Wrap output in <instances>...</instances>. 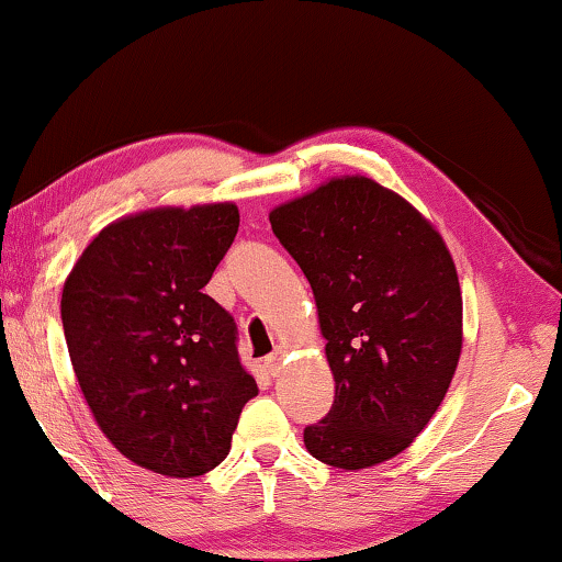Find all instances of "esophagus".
<instances>
[{
	"instance_id": "esophagus-1",
	"label": "esophagus",
	"mask_w": 562,
	"mask_h": 562,
	"mask_svg": "<svg viewBox=\"0 0 562 562\" xmlns=\"http://www.w3.org/2000/svg\"><path fill=\"white\" fill-rule=\"evenodd\" d=\"M263 364H266V370L271 372V375H279V372H281V364H283V349H281V347H276L273 352L266 357Z\"/></svg>"
}]
</instances>
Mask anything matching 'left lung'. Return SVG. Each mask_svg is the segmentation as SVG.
Instances as JSON below:
<instances>
[{
  "label": "left lung",
  "instance_id": "1",
  "mask_svg": "<svg viewBox=\"0 0 562 562\" xmlns=\"http://www.w3.org/2000/svg\"><path fill=\"white\" fill-rule=\"evenodd\" d=\"M273 235L312 283L335 403L304 428L314 459L375 467L408 449L451 385L461 289L441 235L401 194L341 177L276 207Z\"/></svg>",
  "mask_w": 562,
  "mask_h": 562
}]
</instances>
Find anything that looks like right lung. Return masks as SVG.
I'll list each match as a JSON object with an SVG mask.
<instances>
[{
	"mask_svg": "<svg viewBox=\"0 0 562 562\" xmlns=\"http://www.w3.org/2000/svg\"><path fill=\"white\" fill-rule=\"evenodd\" d=\"M238 225L233 202L124 217L65 281L63 329L88 408L126 459L157 474L215 469L258 395L235 319L202 294Z\"/></svg>",
	"mask_w": 562,
	"mask_h": 562,
	"instance_id": "right-lung-1",
	"label": "right lung"
}]
</instances>
